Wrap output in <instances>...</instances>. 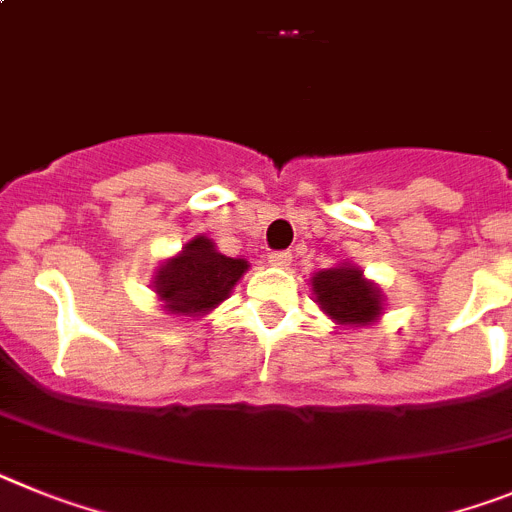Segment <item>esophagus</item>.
<instances>
[{
  "label": "esophagus",
  "mask_w": 512,
  "mask_h": 512,
  "mask_svg": "<svg viewBox=\"0 0 512 512\" xmlns=\"http://www.w3.org/2000/svg\"><path fill=\"white\" fill-rule=\"evenodd\" d=\"M268 262L273 265V268H288V265L293 262V257L291 252H270Z\"/></svg>",
  "instance_id": "34e87169"
}]
</instances>
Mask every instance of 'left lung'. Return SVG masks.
<instances>
[{
  "instance_id": "obj_1",
  "label": "left lung",
  "mask_w": 512,
  "mask_h": 512,
  "mask_svg": "<svg viewBox=\"0 0 512 512\" xmlns=\"http://www.w3.org/2000/svg\"><path fill=\"white\" fill-rule=\"evenodd\" d=\"M311 291L319 309L337 324L366 327L381 317L384 296L371 281L363 278V270L342 262L337 268L319 270L311 278Z\"/></svg>"
}]
</instances>
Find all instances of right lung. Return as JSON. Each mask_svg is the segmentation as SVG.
Returning a JSON list of instances; mask_svg holds the SVG:
<instances>
[{
    "instance_id": "obj_1",
    "label": "right lung",
    "mask_w": 512,
    "mask_h": 512,
    "mask_svg": "<svg viewBox=\"0 0 512 512\" xmlns=\"http://www.w3.org/2000/svg\"><path fill=\"white\" fill-rule=\"evenodd\" d=\"M247 268L250 262L244 257H226L208 237H193L182 252L159 265L154 291L170 314L203 317L229 299Z\"/></svg>"
}]
</instances>
